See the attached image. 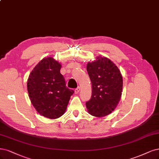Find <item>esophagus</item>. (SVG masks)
I'll return each instance as SVG.
<instances>
[{
  "label": "esophagus",
  "mask_w": 159,
  "mask_h": 159,
  "mask_svg": "<svg viewBox=\"0 0 159 159\" xmlns=\"http://www.w3.org/2000/svg\"><path fill=\"white\" fill-rule=\"evenodd\" d=\"M80 91V87H78L77 88H76V89H75V91H74L75 94H78Z\"/></svg>",
  "instance_id": "34e87169"
}]
</instances>
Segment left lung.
<instances>
[{"label": "left lung", "instance_id": "obj_1", "mask_svg": "<svg viewBox=\"0 0 159 159\" xmlns=\"http://www.w3.org/2000/svg\"><path fill=\"white\" fill-rule=\"evenodd\" d=\"M87 71L92 84L91 99L86 102L87 112L95 117L110 114L121 98L122 75L112 61L101 56L87 64Z\"/></svg>", "mask_w": 159, "mask_h": 159}]
</instances>
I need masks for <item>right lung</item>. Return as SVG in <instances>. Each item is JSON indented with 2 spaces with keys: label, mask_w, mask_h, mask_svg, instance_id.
<instances>
[{
  "label": "right lung",
  "mask_w": 159,
  "mask_h": 159,
  "mask_svg": "<svg viewBox=\"0 0 159 159\" xmlns=\"http://www.w3.org/2000/svg\"><path fill=\"white\" fill-rule=\"evenodd\" d=\"M61 64L52 57L42 59L27 79L31 102L41 116L56 119L64 114L74 91L66 86Z\"/></svg>",
  "instance_id": "add662e5"
}]
</instances>
